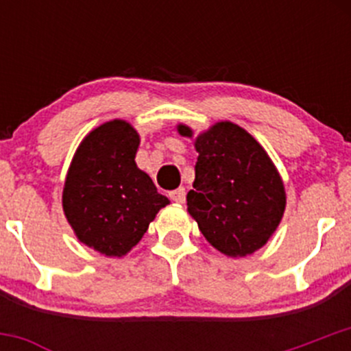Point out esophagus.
I'll return each instance as SVG.
<instances>
[{"label": "esophagus", "instance_id": "esophagus-1", "mask_svg": "<svg viewBox=\"0 0 351 351\" xmlns=\"http://www.w3.org/2000/svg\"><path fill=\"white\" fill-rule=\"evenodd\" d=\"M169 198H171L173 202H176V204H183V202H185V189L180 186V189L169 192Z\"/></svg>", "mask_w": 351, "mask_h": 351}]
</instances>
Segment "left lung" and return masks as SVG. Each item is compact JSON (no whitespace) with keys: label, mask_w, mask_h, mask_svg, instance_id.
Returning a JSON list of instances; mask_svg holds the SVG:
<instances>
[{"label":"left lung","mask_w":351,"mask_h":351,"mask_svg":"<svg viewBox=\"0 0 351 351\" xmlns=\"http://www.w3.org/2000/svg\"><path fill=\"white\" fill-rule=\"evenodd\" d=\"M178 132L193 130L180 123ZM198 153L189 214L208 243L228 256L254 253L285 210V189L267 151L232 122H217L195 139Z\"/></svg>","instance_id":"left-lung-1"}]
</instances>
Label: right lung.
<instances>
[{"instance_id":"obj_1","label":"right lung","mask_w":351,"mask_h":351,"mask_svg":"<svg viewBox=\"0 0 351 351\" xmlns=\"http://www.w3.org/2000/svg\"><path fill=\"white\" fill-rule=\"evenodd\" d=\"M139 134L125 120H110L91 130L77 147L62 208L81 243L105 256L129 253L169 200L137 168Z\"/></svg>"}]
</instances>
